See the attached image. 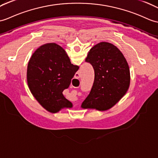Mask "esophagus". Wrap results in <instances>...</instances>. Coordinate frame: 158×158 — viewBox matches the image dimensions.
<instances>
[{"mask_svg":"<svg viewBox=\"0 0 158 158\" xmlns=\"http://www.w3.org/2000/svg\"><path fill=\"white\" fill-rule=\"evenodd\" d=\"M79 77H80V74L79 73H76V78L77 79H78V78H79Z\"/></svg>","mask_w":158,"mask_h":158,"instance_id":"1","label":"esophagus"}]
</instances>
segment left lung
<instances>
[{
	"label": "left lung",
	"instance_id": "left-lung-1",
	"mask_svg": "<svg viewBox=\"0 0 158 158\" xmlns=\"http://www.w3.org/2000/svg\"><path fill=\"white\" fill-rule=\"evenodd\" d=\"M85 61L93 66L95 78L90 93L81 107L108 110L118 103L129 89V64L118 48L106 42L91 48Z\"/></svg>",
	"mask_w": 158,
	"mask_h": 158
}]
</instances>
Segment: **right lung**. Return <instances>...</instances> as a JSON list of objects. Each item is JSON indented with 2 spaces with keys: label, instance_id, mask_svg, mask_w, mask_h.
Listing matches in <instances>:
<instances>
[{
  "label": "right lung",
  "instance_id": "obj_1",
  "mask_svg": "<svg viewBox=\"0 0 158 158\" xmlns=\"http://www.w3.org/2000/svg\"><path fill=\"white\" fill-rule=\"evenodd\" d=\"M79 69L71 64L65 50L56 43L40 46L32 54L27 69V82L31 93L47 111L57 113L73 104L62 91L67 89Z\"/></svg>",
  "mask_w": 158,
  "mask_h": 158
}]
</instances>
